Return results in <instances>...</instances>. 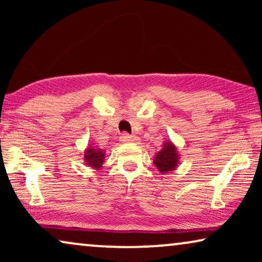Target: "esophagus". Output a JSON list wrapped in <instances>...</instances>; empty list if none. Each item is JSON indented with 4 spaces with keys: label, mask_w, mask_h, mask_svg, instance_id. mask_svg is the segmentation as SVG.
<instances>
[{
    "label": "esophagus",
    "mask_w": 262,
    "mask_h": 262,
    "mask_svg": "<svg viewBox=\"0 0 262 262\" xmlns=\"http://www.w3.org/2000/svg\"><path fill=\"white\" fill-rule=\"evenodd\" d=\"M120 141L124 143H136L138 139H137V137H135V136H131L128 134H123L120 136Z\"/></svg>",
    "instance_id": "esophagus-1"
}]
</instances>
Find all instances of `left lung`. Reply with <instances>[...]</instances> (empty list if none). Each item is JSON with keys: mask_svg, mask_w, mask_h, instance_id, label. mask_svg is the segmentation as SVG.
Returning <instances> with one entry per match:
<instances>
[{"mask_svg": "<svg viewBox=\"0 0 262 262\" xmlns=\"http://www.w3.org/2000/svg\"><path fill=\"white\" fill-rule=\"evenodd\" d=\"M179 160H180V155H179L177 145L171 141H166L163 143L162 149L159 152H156L154 164L160 173L167 174L177 169L180 164Z\"/></svg>", "mask_w": 262, "mask_h": 262, "instance_id": "8db88e82", "label": "left lung"}]
</instances>
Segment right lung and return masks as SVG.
Returning <instances> with one entry per match:
<instances>
[{
	"label": "right lung",
	"mask_w": 262,
	"mask_h": 262,
	"mask_svg": "<svg viewBox=\"0 0 262 262\" xmlns=\"http://www.w3.org/2000/svg\"><path fill=\"white\" fill-rule=\"evenodd\" d=\"M105 150L89 144V146L84 150V162L93 169H101L102 164L105 162Z\"/></svg>",
	"instance_id": "obj_1"
}]
</instances>
